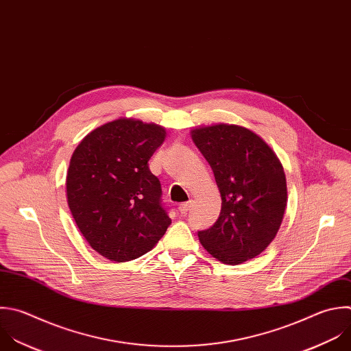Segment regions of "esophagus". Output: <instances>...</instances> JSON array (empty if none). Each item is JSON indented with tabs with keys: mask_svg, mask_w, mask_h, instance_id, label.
<instances>
[{
	"mask_svg": "<svg viewBox=\"0 0 351 351\" xmlns=\"http://www.w3.org/2000/svg\"><path fill=\"white\" fill-rule=\"evenodd\" d=\"M190 208H191V202L180 204V205H179V212H180L182 215H186V213L190 210Z\"/></svg>",
	"mask_w": 351,
	"mask_h": 351,
	"instance_id": "34e87169",
	"label": "esophagus"
}]
</instances>
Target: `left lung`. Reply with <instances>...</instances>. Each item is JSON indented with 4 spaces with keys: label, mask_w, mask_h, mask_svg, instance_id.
I'll return each mask as SVG.
<instances>
[{
    "label": "left lung",
    "mask_w": 351,
    "mask_h": 351,
    "mask_svg": "<svg viewBox=\"0 0 351 351\" xmlns=\"http://www.w3.org/2000/svg\"><path fill=\"white\" fill-rule=\"evenodd\" d=\"M191 138L210 165L221 195L217 220L198 231L217 261L240 265L274 240L287 206V180L273 150L252 131L217 124L195 128Z\"/></svg>",
    "instance_id": "obj_1"
}]
</instances>
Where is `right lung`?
Segmentation results:
<instances>
[{
    "mask_svg": "<svg viewBox=\"0 0 351 351\" xmlns=\"http://www.w3.org/2000/svg\"><path fill=\"white\" fill-rule=\"evenodd\" d=\"M164 139L160 125L120 119L88 134L71 156L69 208L106 259L128 262L147 254L172 221L147 164Z\"/></svg>",
    "mask_w": 351,
    "mask_h": 351,
    "instance_id": "add662e5",
    "label": "right lung"
}]
</instances>
